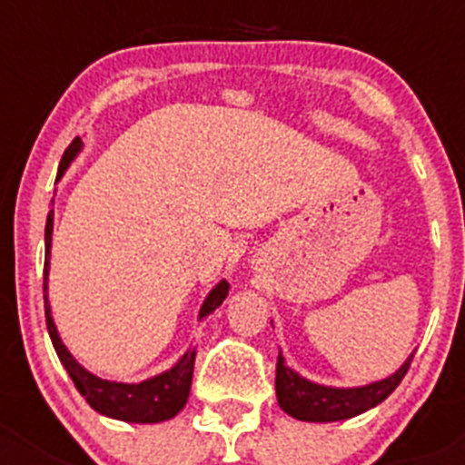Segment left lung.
<instances>
[{
	"label": "left lung",
	"instance_id": "1",
	"mask_svg": "<svg viewBox=\"0 0 465 465\" xmlns=\"http://www.w3.org/2000/svg\"><path fill=\"white\" fill-rule=\"evenodd\" d=\"M411 358L402 362V367L389 378L378 382L364 384V387H326L299 376L292 367L285 364V358L279 351L276 360V398L285 414L297 420L308 423H332V420H346L353 416L364 414L371 407L380 405L393 389L401 384L410 369Z\"/></svg>",
	"mask_w": 465,
	"mask_h": 465
}]
</instances>
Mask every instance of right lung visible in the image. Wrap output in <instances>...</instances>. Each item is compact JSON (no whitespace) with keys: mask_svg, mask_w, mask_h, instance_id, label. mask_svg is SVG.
<instances>
[{"mask_svg":"<svg viewBox=\"0 0 465 465\" xmlns=\"http://www.w3.org/2000/svg\"><path fill=\"white\" fill-rule=\"evenodd\" d=\"M83 139L76 137L69 148L64 150L63 159L58 166V177L64 175L78 153L83 150ZM51 236H54V209L46 215V227H45V247H46V259H45V315H46V331H49L54 349L58 353L60 362L67 369L69 378L74 380L76 389L81 396L89 402L92 410L98 414L107 416V419L125 420V423H162V420L173 419L184 410L186 401H189L191 391V380H193V364H195V349H189L168 371L159 373L142 382H114V380H103L87 371L76 358L67 351L63 344L55 328L54 317H51V303H49V259H51ZM229 283L220 281L209 294H206L204 303L200 306L198 320H204L206 315L215 311L220 303L227 299Z\"/></svg>","mask_w":465,"mask_h":465,"instance_id":"1","label":"right lung"}]
</instances>
